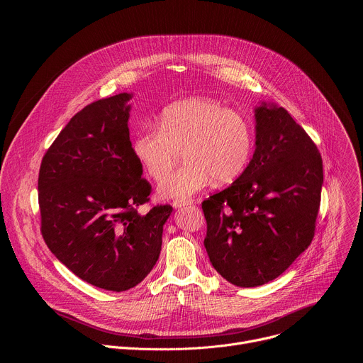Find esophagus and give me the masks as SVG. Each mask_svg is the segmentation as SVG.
Here are the masks:
<instances>
[{"label":"esophagus","instance_id":"34e87169","mask_svg":"<svg viewBox=\"0 0 363 363\" xmlns=\"http://www.w3.org/2000/svg\"><path fill=\"white\" fill-rule=\"evenodd\" d=\"M189 203H192V201H181V199H175V201L172 202V206H174V208H181V206H185V205H189Z\"/></svg>","mask_w":363,"mask_h":363}]
</instances>
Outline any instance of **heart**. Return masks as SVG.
<instances>
[{
	"label": "heart",
	"mask_w": 363,
	"mask_h": 363,
	"mask_svg": "<svg viewBox=\"0 0 363 363\" xmlns=\"http://www.w3.org/2000/svg\"><path fill=\"white\" fill-rule=\"evenodd\" d=\"M247 121L211 99H186L165 108L158 129L140 130L132 149L143 171L160 181L184 153L186 164L158 185L165 199L186 201L214 179L228 184L238 178L252 152Z\"/></svg>",
	"instance_id": "obj_1"
}]
</instances>
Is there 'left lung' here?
Wrapping results in <instances>:
<instances>
[{
    "instance_id": "1",
    "label": "left lung",
    "mask_w": 363,
    "mask_h": 363,
    "mask_svg": "<svg viewBox=\"0 0 363 363\" xmlns=\"http://www.w3.org/2000/svg\"><path fill=\"white\" fill-rule=\"evenodd\" d=\"M254 119L250 164L202 202L210 262L238 287L277 279L310 245L323 184L316 145L284 108L260 101Z\"/></svg>"
}]
</instances>
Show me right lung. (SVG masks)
I'll return each mask as SVG.
<instances>
[{"label":"right lung","mask_w":363,"mask_h":363,"mask_svg":"<svg viewBox=\"0 0 363 363\" xmlns=\"http://www.w3.org/2000/svg\"><path fill=\"white\" fill-rule=\"evenodd\" d=\"M133 93L76 113L45 152L38 174L43 238L59 262L99 289L125 291L157 264L171 205L147 214L150 185L129 138Z\"/></svg>","instance_id":"obj_1"}]
</instances>
